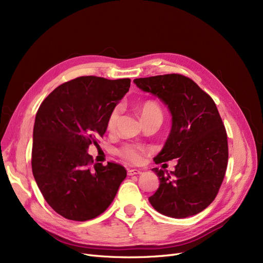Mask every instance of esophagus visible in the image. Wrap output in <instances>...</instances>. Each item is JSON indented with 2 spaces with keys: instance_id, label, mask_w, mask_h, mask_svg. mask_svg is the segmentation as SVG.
<instances>
[{
  "instance_id": "34e87169",
  "label": "esophagus",
  "mask_w": 263,
  "mask_h": 263,
  "mask_svg": "<svg viewBox=\"0 0 263 263\" xmlns=\"http://www.w3.org/2000/svg\"><path fill=\"white\" fill-rule=\"evenodd\" d=\"M142 170L140 169H128V174L129 176H135V174H141Z\"/></svg>"
}]
</instances>
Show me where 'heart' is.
Returning <instances> with one entry per match:
<instances>
[{"label": "heart", "instance_id": "heart-1", "mask_svg": "<svg viewBox=\"0 0 263 263\" xmlns=\"http://www.w3.org/2000/svg\"><path fill=\"white\" fill-rule=\"evenodd\" d=\"M138 111L141 115L142 119L147 118V117L152 116L153 114L161 112L160 107L154 101H146L142 103L141 105H139ZM118 118H119V108L118 107H116V108H114L110 111V114L108 115V118H107V122H106L107 130L112 132L116 129V124H117V121H118ZM119 153L123 158L133 162H138L142 158L143 148L140 146H137V145H125V146H123L120 149Z\"/></svg>", "mask_w": 263, "mask_h": 263}]
</instances>
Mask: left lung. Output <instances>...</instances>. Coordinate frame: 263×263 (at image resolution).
<instances>
[{"instance_id": "1", "label": "left lung", "mask_w": 263, "mask_h": 263, "mask_svg": "<svg viewBox=\"0 0 263 263\" xmlns=\"http://www.w3.org/2000/svg\"><path fill=\"white\" fill-rule=\"evenodd\" d=\"M133 82L160 99L172 116L169 137L154 161L178 158V163L170 173L153 169L160 184L148 198L151 205L176 219L197 215L216 198L228 166V135L217 106L192 79L179 73Z\"/></svg>"}]
</instances>
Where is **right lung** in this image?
Masks as SVG:
<instances>
[{
  "label": "right lung",
  "instance_id": "obj_1",
  "mask_svg": "<svg viewBox=\"0 0 263 263\" xmlns=\"http://www.w3.org/2000/svg\"><path fill=\"white\" fill-rule=\"evenodd\" d=\"M131 80L76 78L57 86L40 105L33 126L32 173L46 202L58 215L86 221L112 202L126 170L94 163L87 148L99 146L107 118L129 91Z\"/></svg>",
  "mask_w": 263,
  "mask_h": 263
}]
</instances>
